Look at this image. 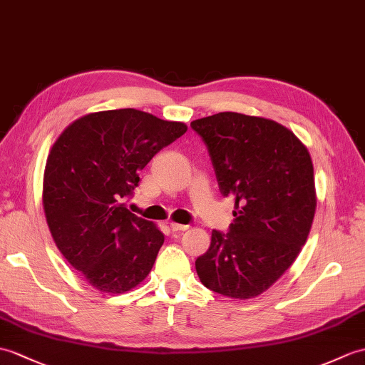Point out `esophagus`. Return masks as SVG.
Segmentation results:
<instances>
[{
  "label": "esophagus",
  "instance_id": "esophagus-1",
  "mask_svg": "<svg viewBox=\"0 0 365 365\" xmlns=\"http://www.w3.org/2000/svg\"><path fill=\"white\" fill-rule=\"evenodd\" d=\"M188 225H183V224H175V222H171V230L173 232H185L188 230Z\"/></svg>",
  "mask_w": 365,
  "mask_h": 365
}]
</instances>
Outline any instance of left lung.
<instances>
[{
    "label": "left lung",
    "mask_w": 365,
    "mask_h": 365,
    "mask_svg": "<svg viewBox=\"0 0 365 365\" xmlns=\"http://www.w3.org/2000/svg\"><path fill=\"white\" fill-rule=\"evenodd\" d=\"M191 127L207 144L222 196L235 199L230 230L211 233L197 275L225 297H258L308 240L317 207L311 155L287 127L261 116L221 112Z\"/></svg>",
    "instance_id": "8db88e82"
}]
</instances>
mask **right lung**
I'll list each match as a JSON object with an SVG mask.
<instances>
[{
	"mask_svg": "<svg viewBox=\"0 0 365 365\" xmlns=\"http://www.w3.org/2000/svg\"><path fill=\"white\" fill-rule=\"evenodd\" d=\"M186 129L141 110H104L78 118L51 148L43 175L49 232L98 291L123 294L149 275L165 235L124 199L152 157Z\"/></svg>",
	"mask_w": 365,
	"mask_h": 365,
	"instance_id": "obj_1",
	"label": "right lung"
}]
</instances>
